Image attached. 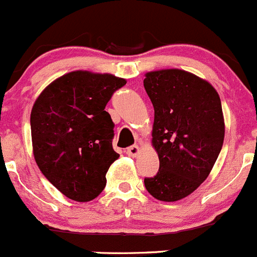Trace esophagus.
I'll use <instances>...</instances> for the list:
<instances>
[{"label": "esophagus", "mask_w": 257, "mask_h": 257, "mask_svg": "<svg viewBox=\"0 0 257 257\" xmlns=\"http://www.w3.org/2000/svg\"><path fill=\"white\" fill-rule=\"evenodd\" d=\"M126 153L128 156H136L139 154V146L133 145V146H130V148H127Z\"/></svg>", "instance_id": "34e87169"}]
</instances>
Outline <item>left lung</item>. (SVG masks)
<instances>
[{
    "instance_id": "1",
    "label": "left lung",
    "mask_w": 257,
    "mask_h": 257,
    "mask_svg": "<svg viewBox=\"0 0 257 257\" xmlns=\"http://www.w3.org/2000/svg\"><path fill=\"white\" fill-rule=\"evenodd\" d=\"M144 87L155 111L153 145L160 161L144 183L154 198L175 202L207 179L221 153V99L208 82L179 69L148 73Z\"/></svg>"
}]
</instances>
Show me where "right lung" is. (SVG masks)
<instances>
[{
    "label": "right lung",
    "instance_id": "1",
    "mask_svg": "<svg viewBox=\"0 0 257 257\" xmlns=\"http://www.w3.org/2000/svg\"><path fill=\"white\" fill-rule=\"evenodd\" d=\"M126 80L111 74L68 73L38 97L30 117L34 156L46 179L65 197L92 200L106 187L118 154L106 104Z\"/></svg>",
    "mask_w": 257,
    "mask_h": 257
}]
</instances>
